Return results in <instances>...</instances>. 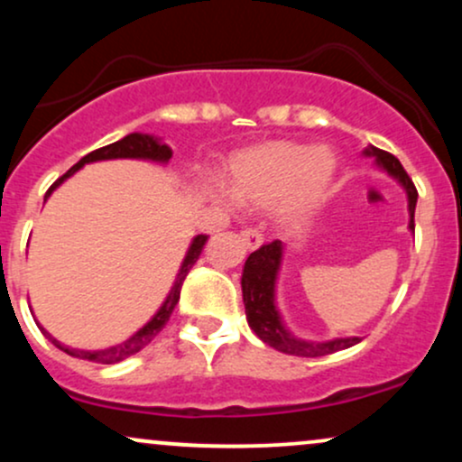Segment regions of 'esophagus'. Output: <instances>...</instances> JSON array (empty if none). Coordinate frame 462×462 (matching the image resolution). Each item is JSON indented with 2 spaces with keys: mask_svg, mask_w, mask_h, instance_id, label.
Returning <instances> with one entry per match:
<instances>
[{
  "mask_svg": "<svg viewBox=\"0 0 462 462\" xmlns=\"http://www.w3.org/2000/svg\"><path fill=\"white\" fill-rule=\"evenodd\" d=\"M241 241L243 245L252 252V249H258L263 245V235L258 230H254V227H245V230L241 232Z\"/></svg>",
  "mask_w": 462,
  "mask_h": 462,
  "instance_id": "esophagus-1",
  "label": "esophagus"
}]
</instances>
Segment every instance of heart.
<instances>
[{"mask_svg": "<svg viewBox=\"0 0 462 462\" xmlns=\"http://www.w3.org/2000/svg\"><path fill=\"white\" fill-rule=\"evenodd\" d=\"M338 162L330 150L295 141H272L236 153L227 164L226 187L247 208H269L282 199L284 219L300 221L312 213L337 178ZM217 204L226 195L213 190Z\"/></svg>", "mask_w": 462, "mask_h": 462, "instance_id": "obj_1", "label": "heart"}]
</instances>
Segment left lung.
<instances>
[{"label": "left lung", "instance_id": "1", "mask_svg": "<svg viewBox=\"0 0 462 462\" xmlns=\"http://www.w3.org/2000/svg\"><path fill=\"white\" fill-rule=\"evenodd\" d=\"M367 158H374L375 167L380 171L389 173L391 178L404 189L408 199V230L415 232V206H417V189L412 180L402 167L393 153L378 150V147L369 145L363 152ZM284 258V243L273 241L269 245H263L254 254H249L243 267L241 275V289H243V304H245V317L249 328L256 332V337L263 343L272 346L273 349L282 354H291V356H326V354H334L338 349H347L356 346L360 341L358 337H346V338H330V341H306V338L295 337L293 332L286 328L278 310V301H275V291H278V275L282 269Z\"/></svg>", "mask_w": 462, "mask_h": 462}]
</instances>
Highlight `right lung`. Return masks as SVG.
<instances>
[{"label":"right lung","instance_id":"1","mask_svg":"<svg viewBox=\"0 0 462 462\" xmlns=\"http://www.w3.org/2000/svg\"><path fill=\"white\" fill-rule=\"evenodd\" d=\"M171 156H173L171 147H169L167 143H162V139H158V136H153V134H143V132H132V134L124 136L121 141L110 143V145L99 147V150L87 153L82 161H78L71 169H69L65 176H62L60 180H56V182L51 184V189L45 193V199L50 198V195L54 193V190L60 187V184L65 182L67 178H71L73 173L79 171V169H82L84 164H88V162L132 158V161H150V162L167 164L169 161H171ZM206 241H208V236H206V235H198L193 238V241H190L187 254H184V261L178 269L176 280H173L171 291H169V295L164 298L161 309L153 312L152 319L147 321L143 328H139V330L132 334L130 338H125L124 343H116V346L104 347V349H79V347L65 346V343L58 341V338L51 337V334L47 332L39 321H36V326H39V330L43 332L45 337L50 338V341L54 343L58 349H62V352L69 354V356H73V358L91 360V363H102V365H115V363H119V360H125L128 356H132V354L141 352V349L145 346H150V343L153 341V337H156V334L161 332L164 326H167L169 317H171V312H173V309H176V304L180 300V289H182L184 278H187L190 267L198 263V258H199L201 249H204V245H206Z\"/></svg>","mask_w":462,"mask_h":462}]
</instances>
